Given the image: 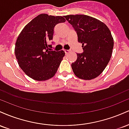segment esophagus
<instances>
[{"label":"esophagus","instance_id":"34e87169","mask_svg":"<svg viewBox=\"0 0 129 129\" xmlns=\"http://www.w3.org/2000/svg\"><path fill=\"white\" fill-rule=\"evenodd\" d=\"M64 51H65V53H66V54H67V53H69L70 52V50H64Z\"/></svg>","mask_w":129,"mask_h":129}]
</instances>
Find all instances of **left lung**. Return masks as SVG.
I'll use <instances>...</instances> for the list:
<instances>
[{
	"label": "left lung",
	"mask_w": 129,
	"mask_h": 129,
	"mask_svg": "<svg viewBox=\"0 0 129 129\" xmlns=\"http://www.w3.org/2000/svg\"><path fill=\"white\" fill-rule=\"evenodd\" d=\"M65 18L76 31L84 50L77 54L76 60L72 63L73 73L82 79L96 78L112 56L114 41L110 29L103 22L89 16L67 15Z\"/></svg>",
	"instance_id": "obj_1"
}]
</instances>
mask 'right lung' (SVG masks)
Listing matches in <instances>:
<instances>
[{
	"mask_svg": "<svg viewBox=\"0 0 129 129\" xmlns=\"http://www.w3.org/2000/svg\"><path fill=\"white\" fill-rule=\"evenodd\" d=\"M66 22L62 16L41 14L25 26L15 45L19 67L28 76L38 81L53 78L65 56L63 50L49 51L48 42L53 39L54 28Z\"/></svg>",
	"mask_w": 129,
	"mask_h": 129,
	"instance_id": "1",
	"label": "right lung"
}]
</instances>
